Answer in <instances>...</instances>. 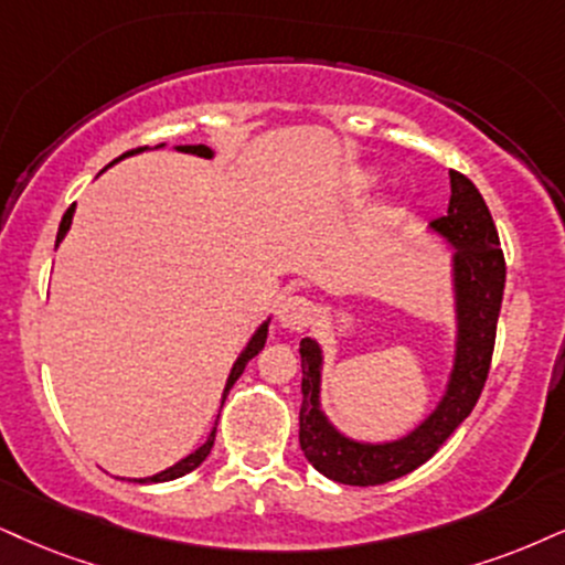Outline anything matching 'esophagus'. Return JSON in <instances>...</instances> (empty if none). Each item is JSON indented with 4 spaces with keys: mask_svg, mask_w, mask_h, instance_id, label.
Returning <instances> with one entry per match:
<instances>
[{
    "mask_svg": "<svg viewBox=\"0 0 565 565\" xmlns=\"http://www.w3.org/2000/svg\"><path fill=\"white\" fill-rule=\"evenodd\" d=\"M315 303H311L309 298L290 296L285 298L280 309H277V322L288 327V330H303V327H309L311 319H315Z\"/></svg>",
    "mask_w": 565,
    "mask_h": 565,
    "instance_id": "esophagus-1",
    "label": "esophagus"
}]
</instances>
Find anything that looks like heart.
Listing matches in <instances>:
<instances>
[{
    "instance_id": "b5f03b06",
    "label": "heart",
    "mask_w": 565,
    "mask_h": 565,
    "mask_svg": "<svg viewBox=\"0 0 565 565\" xmlns=\"http://www.w3.org/2000/svg\"><path fill=\"white\" fill-rule=\"evenodd\" d=\"M359 185H361V188H372V185H374V178H372V175H361V178H359Z\"/></svg>"
}]
</instances>
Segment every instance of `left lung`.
Wrapping results in <instances>:
<instances>
[{
	"label": "left lung",
	"instance_id": "left-lung-1",
	"mask_svg": "<svg viewBox=\"0 0 565 565\" xmlns=\"http://www.w3.org/2000/svg\"><path fill=\"white\" fill-rule=\"evenodd\" d=\"M429 230L452 248V303H456V353L448 385L435 411L408 435L387 443L353 440L324 416L322 403V348L315 338H303L301 348V414L298 440L303 456L319 475L340 484L372 487L406 477L429 461L440 445L456 431L490 374L495 327L505 288V259L490 209L482 193L461 172L450 170L448 214L431 220Z\"/></svg>",
	"mask_w": 565,
	"mask_h": 565
}]
</instances>
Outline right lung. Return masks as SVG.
Here are the masks:
<instances>
[{"instance_id": "right-lung-1", "label": "right lung", "mask_w": 565, "mask_h": 565, "mask_svg": "<svg viewBox=\"0 0 565 565\" xmlns=\"http://www.w3.org/2000/svg\"><path fill=\"white\" fill-rule=\"evenodd\" d=\"M164 143H159V146H154V149H162ZM149 149V146H141V149H134V151H125L122 157H117L115 162H120V159H125V157H134V154H138V151H146ZM178 151H183V154H196V157H204V159H212L214 157V151L209 149V146H204V143H188V146H175ZM115 162H109V164H115ZM73 214H75V204L67 209L65 212V217H62V222H60V230H57V246L62 243V238H65L67 235V230H70V225H73ZM267 332H269V319L267 322H262L259 324V330L254 332V335H250V340H248V345L243 348L241 351V356L235 359V364H233V369H230V374H227V382H225V390H222V403H225V398H227V393H230V387L235 385V382H238V377L243 374V369H246V364L250 359L256 356V353L262 351L264 348V343H267ZM222 408V406H220ZM220 419V416H217ZM214 435H217V424H214L212 427V431H209V437H206V443L201 445L199 450H193L191 456H185V458H180V461L175 463V466H170V469H164V471H159V475H154V477H143V479H134V482H138V484H151V482H170V479H178V477H183V475H188V471H193L196 469V466H201L206 461V456H209V450H212V445H214Z\"/></svg>"}]
</instances>
